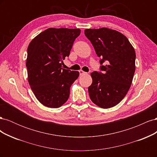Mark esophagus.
Listing matches in <instances>:
<instances>
[{"mask_svg":"<svg viewBox=\"0 0 157 157\" xmlns=\"http://www.w3.org/2000/svg\"><path fill=\"white\" fill-rule=\"evenodd\" d=\"M79 74H80V75H83L87 74V73L84 72V71H82V70H80V71H79Z\"/></svg>","mask_w":157,"mask_h":157,"instance_id":"obj_1","label":"esophagus"}]
</instances>
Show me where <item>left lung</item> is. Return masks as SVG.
<instances>
[{
    "label": "left lung",
    "instance_id": "left-lung-1",
    "mask_svg": "<svg viewBox=\"0 0 157 157\" xmlns=\"http://www.w3.org/2000/svg\"><path fill=\"white\" fill-rule=\"evenodd\" d=\"M84 34L100 58V71L91 73L88 87L92 101L103 109L111 108L124 98L135 73L136 52L127 38L106 27L87 29ZM106 62V65H103Z\"/></svg>",
    "mask_w": 157,
    "mask_h": 157
}]
</instances>
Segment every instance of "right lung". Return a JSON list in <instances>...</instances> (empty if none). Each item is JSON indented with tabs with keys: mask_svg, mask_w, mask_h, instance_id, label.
Here are the masks:
<instances>
[{
	"mask_svg": "<svg viewBox=\"0 0 157 157\" xmlns=\"http://www.w3.org/2000/svg\"><path fill=\"white\" fill-rule=\"evenodd\" d=\"M80 34L79 29L48 28L28 46V81L35 97L44 106L58 108L67 101L70 87L79 72L63 69L61 65Z\"/></svg>",
	"mask_w": 157,
	"mask_h": 157,
	"instance_id": "obj_1",
	"label": "right lung"
}]
</instances>
